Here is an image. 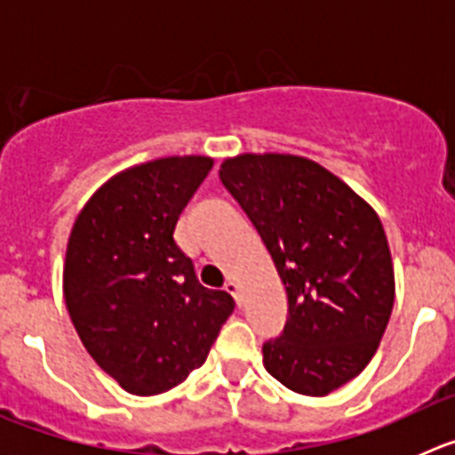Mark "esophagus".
<instances>
[{"label": "esophagus", "instance_id": "obj_1", "mask_svg": "<svg viewBox=\"0 0 455 455\" xmlns=\"http://www.w3.org/2000/svg\"><path fill=\"white\" fill-rule=\"evenodd\" d=\"M225 291L230 293L236 303H241V293H239L241 287H239V283H236V280H228V283H225Z\"/></svg>", "mask_w": 455, "mask_h": 455}]
</instances>
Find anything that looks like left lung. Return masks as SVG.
<instances>
[{"label": "left lung", "mask_w": 455, "mask_h": 455, "mask_svg": "<svg viewBox=\"0 0 455 455\" xmlns=\"http://www.w3.org/2000/svg\"><path fill=\"white\" fill-rule=\"evenodd\" d=\"M287 289L264 367L287 389L325 396L371 363L394 305V267L376 209L307 156L243 152L220 164Z\"/></svg>", "instance_id": "left-lung-1"}]
</instances>
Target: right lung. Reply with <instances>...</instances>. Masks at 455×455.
Segmentation results:
<instances>
[{
    "label": "right lung",
    "mask_w": 455,
    "mask_h": 455,
    "mask_svg": "<svg viewBox=\"0 0 455 455\" xmlns=\"http://www.w3.org/2000/svg\"><path fill=\"white\" fill-rule=\"evenodd\" d=\"M214 159L175 155L108 178L75 219L63 299L88 355L124 392L178 387L207 360L235 309L198 283L172 232Z\"/></svg>",
    "instance_id": "right-lung-1"
}]
</instances>
